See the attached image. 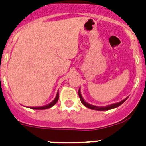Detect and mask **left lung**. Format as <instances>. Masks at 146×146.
<instances>
[{"label": "left lung", "instance_id": "left-lung-1", "mask_svg": "<svg viewBox=\"0 0 146 146\" xmlns=\"http://www.w3.org/2000/svg\"><path fill=\"white\" fill-rule=\"evenodd\" d=\"M78 94H79V97L80 99V101L82 104H84L86 108H89V109L91 110H99V111H104V110H112V109H114V108H116L118 107H119L120 105L123 104L125 101H126V99H128V97L125 98L124 99H123L122 101L119 102H117V103H114V104H108L107 106L105 107H99V106H96V105H93L91 104H89V103L86 102L85 101V99H83L82 96L81 95V92H80V88H79V91H78Z\"/></svg>", "mask_w": 146, "mask_h": 146}]
</instances>
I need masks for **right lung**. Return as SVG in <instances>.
Masks as SVG:
<instances>
[{"label":"right lung","instance_id":"obj_1","mask_svg":"<svg viewBox=\"0 0 146 146\" xmlns=\"http://www.w3.org/2000/svg\"><path fill=\"white\" fill-rule=\"evenodd\" d=\"M58 98H59V93L58 91L57 94H56V96L55 98L54 99V100L52 102H51L50 103H49L48 104H46V105H44V106H41V107H30L29 108L31 109H33V110H46V109H48V108H52V106H54L56 102H58Z\"/></svg>","mask_w":146,"mask_h":146}]
</instances>
